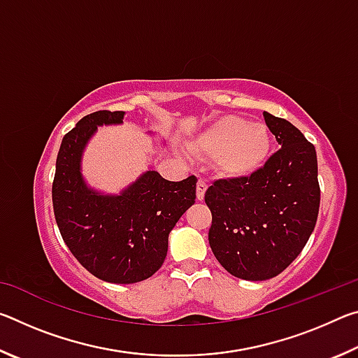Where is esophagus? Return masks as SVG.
I'll use <instances>...</instances> for the list:
<instances>
[{
    "label": "esophagus",
    "mask_w": 358,
    "mask_h": 358,
    "mask_svg": "<svg viewBox=\"0 0 358 358\" xmlns=\"http://www.w3.org/2000/svg\"><path fill=\"white\" fill-rule=\"evenodd\" d=\"M207 181L205 180H199L197 181V187H196V196H197V201H203L205 197V192H207Z\"/></svg>",
    "instance_id": "obj_1"
}]
</instances>
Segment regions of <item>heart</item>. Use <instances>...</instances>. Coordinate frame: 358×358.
I'll return each instance as SVG.
<instances>
[{"mask_svg":"<svg viewBox=\"0 0 358 358\" xmlns=\"http://www.w3.org/2000/svg\"><path fill=\"white\" fill-rule=\"evenodd\" d=\"M199 157H213L221 177L241 180L257 173L268 161L271 134L264 123H248L240 117H222L199 132L189 142Z\"/></svg>","mask_w":358,"mask_h":358,"instance_id":"heart-1","label":"heart"}]
</instances>
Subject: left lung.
<instances>
[{"mask_svg":"<svg viewBox=\"0 0 358 358\" xmlns=\"http://www.w3.org/2000/svg\"><path fill=\"white\" fill-rule=\"evenodd\" d=\"M280 150L250 178L217 180L205 192L210 248L230 275L265 281L294 262L320 203L314 145L287 120L264 112Z\"/></svg>","mask_w":358,"mask_h":358,"instance_id":"left-lung-1","label":"left lung"}]
</instances>
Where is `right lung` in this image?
Returning <instances> with one entry per match:
<instances>
[{
  "instance_id": "right-lung-1",
  "label": "right lung",
  "mask_w": 358,
  "mask_h": 358,
  "mask_svg": "<svg viewBox=\"0 0 358 358\" xmlns=\"http://www.w3.org/2000/svg\"><path fill=\"white\" fill-rule=\"evenodd\" d=\"M124 112L83 117L63 137L57 156L52 201L59 234L90 273L113 284L153 276L164 264L169 234L196 202L197 178L169 181L148 169L118 194L90 186L82 173L83 151L98 126L121 124Z\"/></svg>"
}]
</instances>
